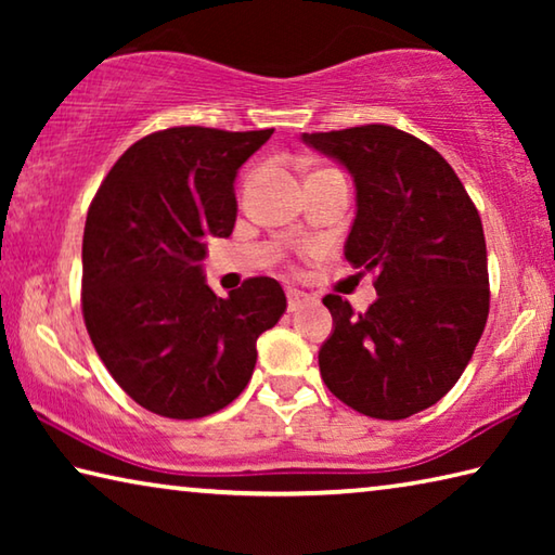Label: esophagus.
<instances>
[{
  "label": "esophagus",
  "mask_w": 555,
  "mask_h": 555,
  "mask_svg": "<svg viewBox=\"0 0 555 555\" xmlns=\"http://www.w3.org/2000/svg\"><path fill=\"white\" fill-rule=\"evenodd\" d=\"M286 296H288V311L291 313L300 311V308H304L306 304H311V300H313V296H308V294H304V291H298V288H288Z\"/></svg>",
  "instance_id": "1"
}]
</instances>
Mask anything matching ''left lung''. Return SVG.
<instances>
[{
    "label": "left lung",
    "mask_w": 555,
    "mask_h": 555,
    "mask_svg": "<svg viewBox=\"0 0 555 555\" xmlns=\"http://www.w3.org/2000/svg\"><path fill=\"white\" fill-rule=\"evenodd\" d=\"M354 183L345 259L377 271V300L354 315L325 296L333 333L318 352L323 382L364 416L409 418L453 389L490 313L482 220L453 168L397 127L300 134Z\"/></svg>",
    "instance_id": "obj_1"
}]
</instances>
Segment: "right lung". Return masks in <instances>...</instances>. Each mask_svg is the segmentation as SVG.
<instances>
[{
  "instance_id": "1",
  "label": "right lung",
  "mask_w": 555,
  "mask_h": 555,
  "mask_svg": "<svg viewBox=\"0 0 555 555\" xmlns=\"http://www.w3.org/2000/svg\"><path fill=\"white\" fill-rule=\"evenodd\" d=\"M274 129L173 127L131 144L92 201L82 234V315L100 360L139 406L203 418L234 401L257 337L286 311L276 279L228 298L203 274L205 237H230L234 178Z\"/></svg>"
}]
</instances>
